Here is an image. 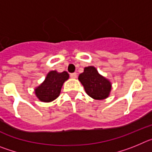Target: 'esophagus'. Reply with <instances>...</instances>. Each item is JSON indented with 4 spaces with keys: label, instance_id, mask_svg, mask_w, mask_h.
<instances>
[{
    "label": "esophagus",
    "instance_id": "obj_1",
    "mask_svg": "<svg viewBox=\"0 0 152 152\" xmlns=\"http://www.w3.org/2000/svg\"><path fill=\"white\" fill-rule=\"evenodd\" d=\"M70 77H72V78H76L77 77V73H72L70 74Z\"/></svg>",
    "mask_w": 152,
    "mask_h": 152
}]
</instances>
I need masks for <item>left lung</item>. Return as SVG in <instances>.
Listing matches in <instances>:
<instances>
[{
    "mask_svg": "<svg viewBox=\"0 0 152 152\" xmlns=\"http://www.w3.org/2000/svg\"><path fill=\"white\" fill-rule=\"evenodd\" d=\"M78 80L84 86L86 93L95 100H104L110 95V81L98 73L94 66L84 68V72L79 75Z\"/></svg>",
    "mask_w": 152,
    "mask_h": 152,
    "instance_id": "left-lung-1",
    "label": "left lung"
}]
</instances>
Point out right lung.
I'll list each match as a JSON object with an SVG mask.
<instances>
[{"instance_id":"add662e5","label":"right lung","mask_w":152,"mask_h":152,"mask_svg":"<svg viewBox=\"0 0 152 152\" xmlns=\"http://www.w3.org/2000/svg\"><path fill=\"white\" fill-rule=\"evenodd\" d=\"M69 77L67 72L61 73L51 71L48 73L45 80L35 89V94L39 100L42 102H51L59 96L61 87Z\"/></svg>"}]
</instances>
